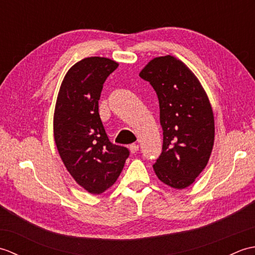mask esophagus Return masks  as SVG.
<instances>
[{
    "label": "esophagus",
    "mask_w": 255,
    "mask_h": 255,
    "mask_svg": "<svg viewBox=\"0 0 255 255\" xmlns=\"http://www.w3.org/2000/svg\"><path fill=\"white\" fill-rule=\"evenodd\" d=\"M129 150H130L131 153H136L137 151L139 150V145L136 144V143H132V144L129 145Z\"/></svg>",
    "instance_id": "1"
}]
</instances>
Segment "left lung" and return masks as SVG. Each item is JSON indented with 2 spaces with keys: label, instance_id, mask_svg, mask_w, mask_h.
I'll return each mask as SVG.
<instances>
[{
  "label": "left lung",
  "instance_id": "obj_1",
  "mask_svg": "<svg viewBox=\"0 0 255 255\" xmlns=\"http://www.w3.org/2000/svg\"><path fill=\"white\" fill-rule=\"evenodd\" d=\"M139 75L159 99L163 145L153 170L166 185L186 188L207 165L214 147L215 121L208 96L186 64L173 56L152 59Z\"/></svg>",
  "mask_w": 255,
  "mask_h": 255
}]
</instances>
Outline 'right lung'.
Returning a JSON list of instances; mask_svg holds the SVG:
<instances>
[{"mask_svg": "<svg viewBox=\"0 0 255 255\" xmlns=\"http://www.w3.org/2000/svg\"><path fill=\"white\" fill-rule=\"evenodd\" d=\"M117 67L103 57L75 63L62 81L53 115V134L64 166L80 186L95 195L117 181L129 156L127 148L110 141L99 113L103 84Z\"/></svg>", "mask_w": 255, "mask_h": 255, "instance_id": "right-lung-1", "label": "right lung"}]
</instances>
